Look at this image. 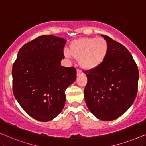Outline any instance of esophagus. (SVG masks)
<instances>
[{
  "label": "esophagus",
  "instance_id": "obj_1",
  "mask_svg": "<svg viewBox=\"0 0 146 146\" xmlns=\"http://www.w3.org/2000/svg\"><path fill=\"white\" fill-rule=\"evenodd\" d=\"M82 74H83V72L80 70H77V72H76L77 76H79L82 75Z\"/></svg>",
  "mask_w": 146,
  "mask_h": 146
}]
</instances>
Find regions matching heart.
Segmentation results:
<instances>
[{
	"instance_id": "1",
	"label": "heart",
	"mask_w": 146,
	"mask_h": 146,
	"mask_svg": "<svg viewBox=\"0 0 146 146\" xmlns=\"http://www.w3.org/2000/svg\"><path fill=\"white\" fill-rule=\"evenodd\" d=\"M109 44L105 38H80L72 42L69 52L64 51L65 56H73L79 60L80 65L86 70L100 66L106 59L109 52Z\"/></svg>"
}]
</instances>
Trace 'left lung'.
<instances>
[{"instance_id": "1", "label": "left lung", "mask_w": 146, "mask_h": 146, "mask_svg": "<svg viewBox=\"0 0 146 146\" xmlns=\"http://www.w3.org/2000/svg\"><path fill=\"white\" fill-rule=\"evenodd\" d=\"M101 36L109 44V52L100 66L84 72L88 78L84 98L95 117L111 121L123 115L134 102L139 72L126 48L108 36Z\"/></svg>"}]
</instances>
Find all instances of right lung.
I'll return each instance as SVG.
<instances>
[{
    "instance_id": "1",
    "label": "right lung",
    "mask_w": 146,
    "mask_h": 146,
    "mask_svg": "<svg viewBox=\"0 0 146 146\" xmlns=\"http://www.w3.org/2000/svg\"><path fill=\"white\" fill-rule=\"evenodd\" d=\"M66 40L43 35L25 44L18 52L12 70L15 98L34 119L48 121L61 112L65 90L76 78L74 67L61 66Z\"/></svg>"
}]
</instances>
